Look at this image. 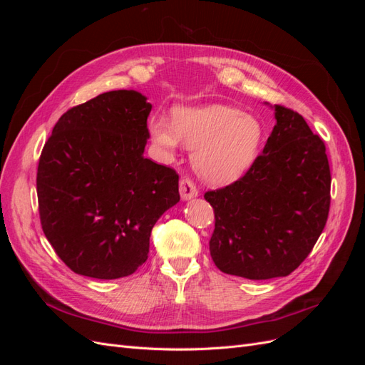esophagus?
Instances as JSON below:
<instances>
[{"instance_id": "34e87169", "label": "esophagus", "mask_w": 365, "mask_h": 365, "mask_svg": "<svg viewBox=\"0 0 365 365\" xmlns=\"http://www.w3.org/2000/svg\"><path fill=\"white\" fill-rule=\"evenodd\" d=\"M180 195L182 201H189L192 197L197 196L196 185L189 178H181L180 181Z\"/></svg>"}]
</instances>
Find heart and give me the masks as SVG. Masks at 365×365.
Wrapping results in <instances>:
<instances>
[{
	"mask_svg": "<svg viewBox=\"0 0 365 365\" xmlns=\"http://www.w3.org/2000/svg\"><path fill=\"white\" fill-rule=\"evenodd\" d=\"M149 135L164 158L172 160L182 143L193 149L192 164L201 178L212 184H230L256 160L262 125L237 108L212 103L175 109L172 123L152 118Z\"/></svg>",
	"mask_w": 365,
	"mask_h": 365,
	"instance_id": "b5f03b06",
	"label": "heart"
}]
</instances>
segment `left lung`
I'll list each match as a JSON object with an SVG mask.
<instances>
[{"label":"left lung","mask_w":365,"mask_h":365,"mask_svg":"<svg viewBox=\"0 0 365 365\" xmlns=\"http://www.w3.org/2000/svg\"><path fill=\"white\" fill-rule=\"evenodd\" d=\"M263 153L242 178L207 192L215 210L210 254L216 267L250 280L284 277L312 251L330 207L323 140L280 105Z\"/></svg>","instance_id":"1"}]
</instances>
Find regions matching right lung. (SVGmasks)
<instances>
[{
	"mask_svg": "<svg viewBox=\"0 0 365 365\" xmlns=\"http://www.w3.org/2000/svg\"><path fill=\"white\" fill-rule=\"evenodd\" d=\"M152 105L109 91L65 113L38 165L43 235L67 267L113 280L148 260L150 231L180 201L178 175L145 158Z\"/></svg>",
	"mask_w": 365,
	"mask_h": 365,
	"instance_id": "right-lung-1",
	"label": "right lung"
}]
</instances>
